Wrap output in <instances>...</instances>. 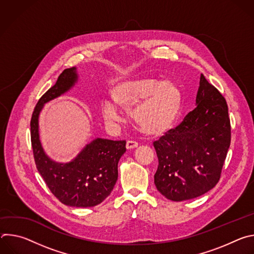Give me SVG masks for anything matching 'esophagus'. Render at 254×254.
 I'll list each match as a JSON object with an SVG mask.
<instances>
[{
  "instance_id": "1",
  "label": "esophagus",
  "mask_w": 254,
  "mask_h": 254,
  "mask_svg": "<svg viewBox=\"0 0 254 254\" xmlns=\"http://www.w3.org/2000/svg\"><path fill=\"white\" fill-rule=\"evenodd\" d=\"M138 146V143L134 140H127V150H131V149H134Z\"/></svg>"
}]
</instances>
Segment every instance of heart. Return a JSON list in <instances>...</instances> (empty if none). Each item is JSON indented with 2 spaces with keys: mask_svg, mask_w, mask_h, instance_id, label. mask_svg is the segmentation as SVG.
<instances>
[{
  "mask_svg": "<svg viewBox=\"0 0 254 254\" xmlns=\"http://www.w3.org/2000/svg\"><path fill=\"white\" fill-rule=\"evenodd\" d=\"M111 100H103L100 113L108 124L119 121L117 108L129 111V117L142 133L158 135L176 121L182 105V92L171 80L138 77L116 82L110 89Z\"/></svg>",
  "mask_w": 254,
  "mask_h": 254,
  "instance_id": "b5f03b06",
  "label": "heart"
}]
</instances>
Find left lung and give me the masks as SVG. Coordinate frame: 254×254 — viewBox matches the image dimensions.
Listing matches in <instances>:
<instances>
[{"mask_svg":"<svg viewBox=\"0 0 254 254\" xmlns=\"http://www.w3.org/2000/svg\"><path fill=\"white\" fill-rule=\"evenodd\" d=\"M230 140L226 100L201 74L196 107L177 127L154 141L159 160L155 174L158 191L178 202L213 189L220 179Z\"/></svg>","mask_w":254,"mask_h":254,"instance_id":"8db88e82","label":"left lung"}]
</instances>
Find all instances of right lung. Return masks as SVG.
Instances as JSON below:
<instances>
[{
  "label": "right lung",
  "mask_w": 254,
  "mask_h": 254,
  "mask_svg": "<svg viewBox=\"0 0 254 254\" xmlns=\"http://www.w3.org/2000/svg\"><path fill=\"white\" fill-rule=\"evenodd\" d=\"M78 80L76 67L65 69L56 83L42 95L31 119V142L36 167L52 194L71 207H93L112 193L118 180V164L126 153V140L97 137L69 163L50 159L39 137V116L45 103L59 97Z\"/></svg>",
  "instance_id": "add662e5"
}]
</instances>
